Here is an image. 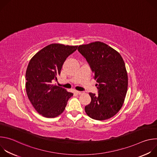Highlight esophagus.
<instances>
[{
	"label": "esophagus",
	"mask_w": 157,
	"mask_h": 157,
	"mask_svg": "<svg viewBox=\"0 0 157 157\" xmlns=\"http://www.w3.org/2000/svg\"><path fill=\"white\" fill-rule=\"evenodd\" d=\"M76 93L78 94H82L84 93L83 91H76Z\"/></svg>",
	"instance_id": "34e87169"
}]
</instances>
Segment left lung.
Here are the masks:
<instances>
[{"label": "left lung", "instance_id": "obj_1", "mask_svg": "<svg viewBox=\"0 0 157 157\" xmlns=\"http://www.w3.org/2000/svg\"><path fill=\"white\" fill-rule=\"evenodd\" d=\"M78 50L90 65L99 90L98 95L89 93L91 101L85 107L86 113L97 121L110 119L121 109L127 91L124 59L118 52L101 41L81 44Z\"/></svg>", "mask_w": 157, "mask_h": 157}]
</instances>
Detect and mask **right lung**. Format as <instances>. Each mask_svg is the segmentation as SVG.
Returning <instances> with one entry per match:
<instances>
[{"mask_svg":"<svg viewBox=\"0 0 157 157\" xmlns=\"http://www.w3.org/2000/svg\"><path fill=\"white\" fill-rule=\"evenodd\" d=\"M78 46L52 43L37 52L30 59L26 71V92L31 104L40 115L53 118L64 110L73 96L66 89L53 84L62 66Z\"/></svg>","mask_w":157,"mask_h":157,"instance_id":"obj_1","label":"right lung"}]
</instances>
